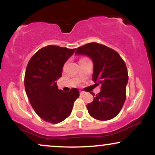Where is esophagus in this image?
Here are the masks:
<instances>
[{
  "instance_id": "obj_1",
  "label": "esophagus",
  "mask_w": 155,
  "mask_h": 155,
  "mask_svg": "<svg viewBox=\"0 0 155 155\" xmlns=\"http://www.w3.org/2000/svg\"><path fill=\"white\" fill-rule=\"evenodd\" d=\"M84 93H85V92L84 91H80V95H84Z\"/></svg>"
}]
</instances>
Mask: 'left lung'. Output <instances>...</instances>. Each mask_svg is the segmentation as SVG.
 Here are the masks:
<instances>
[{
    "label": "left lung",
    "instance_id": "left-lung-1",
    "mask_svg": "<svg viewBox=\"0 0 155 155\" xmlns=\"http://www.w3.org/2000/svg\"><path fill=\"white\" fill-rule=\"evenodd\" d=\"M75 54L86 55L92 60V81L101 86V92L87 105L89 114L96 120H111L126 99L128 74L125 63L117 51L95 42L77 48Z\"/></svg>",
    "mask_w": 155,
    "mask_h": 155
}]
</instances>
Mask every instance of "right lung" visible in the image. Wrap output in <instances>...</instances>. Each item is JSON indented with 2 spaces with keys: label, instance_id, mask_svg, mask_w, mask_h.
Returning a JSON list of instances; mask_svg holds the SVG:
<instances>
[{
  "label": "right lung",
  "instance_id": "add662e5",
  "mask_svg": "<svg viewBox=\"0 0 155 155\" xmlns=\"http://www.w3.org/2000/svg\"><path fill=\"white\" fill-rule=\"evenodd\" d=\"M76 49L47 46L30 60L25 76V87L32 107L42 120L58 124L69 117L74 101L79 96L78 89L64 92L57 86L63 66Z\"/></svg>",
  "mask_w": 155,
  "mask_h": 155
}]
</instances>
